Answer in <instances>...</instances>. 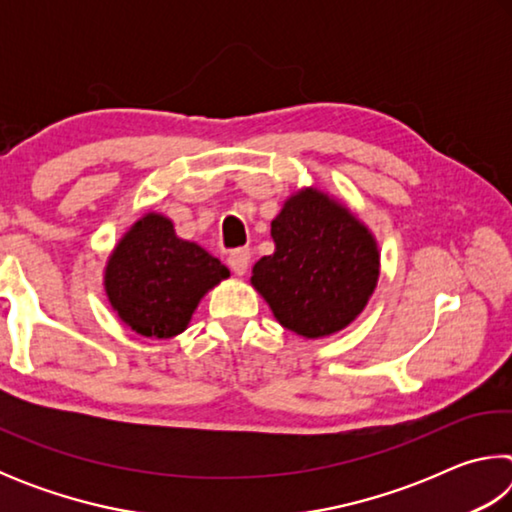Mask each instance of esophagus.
I'll use <instances>...</instances> for the list:
<instances>
[{
	"instance_id": "obj_1",
	"label": "esophagus",
	"mask_w": 512,
	"mask_h": 512,
	"mask_svg": "<svg viewBox=\"0 0 512 512\" xmlns=\"http://www.w3.org/2000/svg\"><path fill=\"white\" fill-rule=\"evenodd\" d=\"M228 266L232 268V273L244 275L250 266V250L248 248H237L228 255Z\"/></svg>"
}]
</instances>
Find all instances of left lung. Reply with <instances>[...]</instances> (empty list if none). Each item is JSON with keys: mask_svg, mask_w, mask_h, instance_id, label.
I'll return each mask as SVG.
<instances>
[{"mask_svg": "<svg viewBox=\"0 0 512 512\" xmlns=\"http://www.w3.org/2000/svg\"><path fill=\"white\" fill-rule=\"evenodd\" d=\"M275 253L253 266V287L282 327L307 339L357 318L379 280V250L366 225L318 189H302L271 223Z\"/></svg>", "mask_w": 512, "mask_h": 512, "instance_id": "obj_1", "label": "left lung"}]
</instances>
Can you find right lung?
<instances>
[{"label": "right lung", "mask_w": 512, "mask_h": 512, "mask_svg": "<svg viewBox=\"0 0 512 512\" xmlns=\"http://www.w3.org/2000/svg\"><path fill=\"white\" fill-rule=\"evenodd\" d=\"M228 275L207 250L178 239L167 216L149 212L112 250L106 293L137 334L171 339L187 327L205 293Z\"/></svg>", "instance_id": "obj_1"}]
</instances>
